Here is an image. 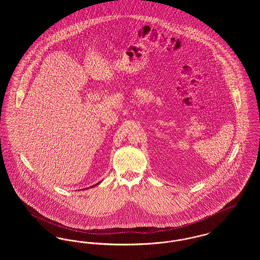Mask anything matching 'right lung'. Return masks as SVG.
Returning <instances> with one entry per match:
<instances>
[{"label":"right lung","instance_id":"right-lung-1","mask_svg":"<svg viewBox=\"0 0 260 260\" xmlns=\"http://www.w3.org/2000/svg\"><path fill=\"white\" fill-rule=\"evenodd\" d=\"M98 184H99V183H98ZM98 184H95V185H98Z\"/></svg>","mask_w":260,"mask_h":260}]
</instances>
